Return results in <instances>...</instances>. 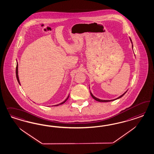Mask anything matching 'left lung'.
I'll return each mask as SVG.
<instances>
[{
	"instance_id": "obj_1",
	"label": "left lung",
	"mask_w": 154,
	"mask_h": 154,
	"mask_svg": "<svg viewBox=\"0 0 154 154\" xmlns=\"http://www.w3.org/2000/svg\"><path fill=\"white\" fill-rule=\"evenodd\" d=\"M129 39H130V41H131V44H132V48H133V42H132V41H131V38L129 37ZM126 92H127V91H125V92L123 94H122L121 96L119 97L118 98H116V99H112V100H102V99H98V98H96L95 97H94V96L93 95V94L91 93V92L90 91V94H91V97L93 98V99H94L95 100H97V101H98V102H111V101H113V100H116V99H119V98H121V97H122L123 95H124V94L126 93Z\"/></svg>"
}]
</instances>
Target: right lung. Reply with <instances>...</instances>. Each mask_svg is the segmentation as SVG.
<instances>
[{
	"label": "right lung",
	"mask_w": 154,
	"mask_h": 154,
	"mask_svg": "<svg viewBox=\"0 0 154 154\" xmlns=\"http://www.w3.org/2000/svg\"><path fill=\"white\" fill-rule=\"evenodd\" d=\"M16 78H17V81H18V82H19V84L21 85V84H20V80H19V75H18V63H17V65H16ZM69 95L68 96V97L66 98V99H65V100L64 101V102H63L62 103H61L60 104H57V105H55V106H59V105H61V104H63V103H64L68 100V99L69 98Z\"/></svg>",
	"instance_id": "1"
}]
</instances>
